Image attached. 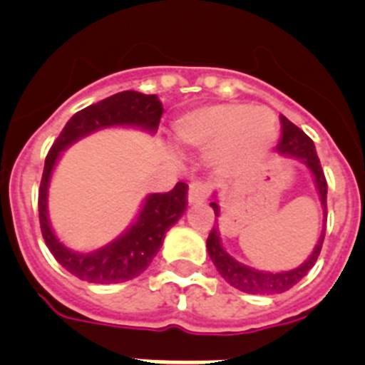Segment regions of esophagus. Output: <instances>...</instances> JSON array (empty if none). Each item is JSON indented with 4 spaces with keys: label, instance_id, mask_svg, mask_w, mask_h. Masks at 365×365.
<instances>
[{
    "label": "esophagus",
    "instance_id": "1",
    "mask_svg": "<svg viewBox=\"0 0 365 365\" xmlns=\"http://www.w3.org/2000/svg\"><path fill=\"white\" fill-rule=\"evenodd\" d=\"M209 195V183L192 182L189 185V203H200Z\"/></svg>",
    "mask_w": 365,
    "mask_h": 365
}]
</instances>
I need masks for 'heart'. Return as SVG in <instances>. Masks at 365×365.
<instances>
[{"instance_id": "b5f03b06", "label": "heart", "mask_w": 365, "mask_h": 365, "mask_svg": "<svg viewBox=\"0 0 365 365\" xmlns=\"http://www.w3.org/2000/svg\"><path fill=\"white\" fill-rule=\"evenodd\" d=\"M183 145L211 149L222 145L225 153L262 154L278 136L274 113L265 107L223 103L189 113L176 123Z\"/></svg>"}]
</instances>
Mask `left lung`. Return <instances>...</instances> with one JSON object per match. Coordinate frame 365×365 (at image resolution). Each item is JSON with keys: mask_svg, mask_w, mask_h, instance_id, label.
<instances>
[{"mask_svg": "<svg viewBox=\"0 0 365 365\" xmlns=\"http://www.w3.org/2000/svg\"><path fill=\"white\" fill-rule=\"evenodd\" d=\"M280 121L282 138L280 143L277 145V150L280 154H285V156H293V158L300 160V162H304L305 165L309 167V170L313 173L318 192H320L324 215H326L327 218V182L326 176H324V170H322L320 160H318L317 156V150H314L313 140H311L304 130L298 129L294 123H291L285 116H280ZM211 207L215 209V215L220 216L218 203L211 202ZM324 236H326V227L322 229L318 244L314 245V251L311 252L309 258H307L300 267L284 272L256 271V269L247 267V265L236 262L235 258L222 247L218 225L212 227V231L209 232V238H207V251H209V256H211L216 271L222 274L223 280L227 282V284H231L235 289L244 291V293L249 294H277L284 293V291L291 289L293 285H297L298 282L311 271V267H313L314 262L318 260V255H320L322 251Z\"/></svg>", "mask_w": 365, "mask_h": 365, "instance_id": "obj_1", "label": "left lung"}]
</instances>
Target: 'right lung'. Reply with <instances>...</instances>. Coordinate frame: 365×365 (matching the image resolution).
Masks as SVG:
<instances>
[{
  "instance_id": "add662e5",
  "label": "right lung",
  "mask_w": 365,
  "mask_h": 365,
  "mask_svg": "<svg viewBox=\"0 0 365 365\" xmlns=\"http://www.w3.org/2000/svg\"><path fill=\"white\" fill-rule=\"evenodd\" d=\"M162 114V101L154 94L123 91L98 103L88 105L74 114L48 150L38 196L41 235L56 260L80 280L91 284H120L140 277L149 267L154 256L158 255L165 232L169 231L170 225L178 222L187 209L189 187L187 183L178 182L169 192H154L147 196L140 216L125 235H121L113 244L105 245L98 251L74 252L56 238L48 223L47 190L52 169L60 158L61 150L87 134L114 125L140 127L154 133L158 129Z\"/></svg>"
}]
</instances>
